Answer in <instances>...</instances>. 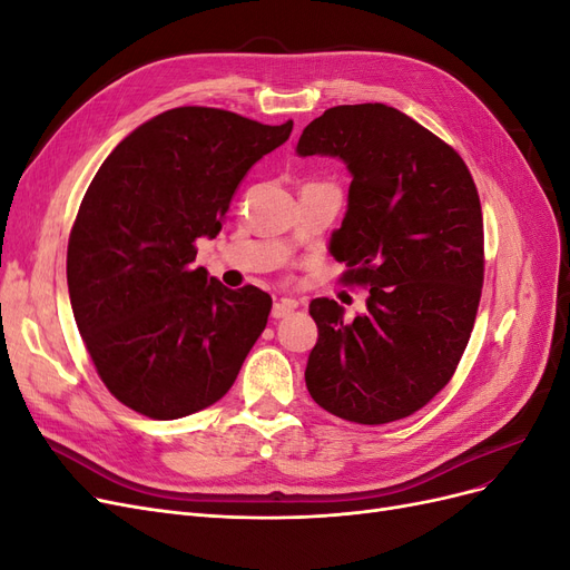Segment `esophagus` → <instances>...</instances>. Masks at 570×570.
Wrapping results in <instances>:
<instances>
[{
	"label": "esophagus",
	"instance_id": "obj_1",
	"mask_svg": "<svg viewBox=\"0 0 570 570\" xmlns=\"http://www.w3.org/2000/svg\"><path fill=\"white\" fill-rule=\"evenodd\" d=\"M295 308H297V302H295V299H281V302L273 304L271 316H273V318H285V316H289L292 312H295Z\"/></svg>",
	"mask_w": 570,
	"mask_h": 570
}]
</instances>
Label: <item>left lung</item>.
Here are the masks:
<instances>
[{"mask_svg": "<svg viewBox=\"0 0 570 570\" xmlns=\"http://www.w3.org/2000/svg\"><path fill=\"white\" fill-rule=\"evenodd\" d=\"M299 157H337L352 174L331 254L344 285L368 287L344 318L318 297L306 387L333 416L381 425L411 416L452 381L485 271L482 209L469 166L438 135L385 105H342L308 124Z\"/></svg>", "mask_w": 570, "mask_h": 570, "instance_id": "left-lung-1", "label": "left lung"}]
</instances>
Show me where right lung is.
Here are the masks:
<instances>
[{"label": "right lung", "instance_id": "obj_1", "mask_svg": "<svg viewBox=\"0 0 570 570\" xmlns=\"http://www.w3.org/2000/svg\"><path fill=\"white\" fill-rule=\"evenodd\" d=\"M289 132L292 120L178 107L99 166L68 237L66 278L85 347L120 404L174 421L233 387L273 302L195 266V243L218 235L247 170Z\"/></svg>", "mask_w": 570, "mask_h": 570}]
</instances>
